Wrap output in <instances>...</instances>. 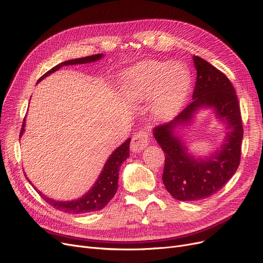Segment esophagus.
<instances>
[{
  "label": "esophagus",
  "mask_w": 263,
  "mask_h": 263,
  "mask_svg": "<svg viewBox=\"0 0 263 263\" xmlns=\"http://www.w3.org/2000/svg\"><path fill=\"white\" fill-rule=\"evenodd\" d=\"M148 142H149V140H148L147 132L140 131L132 138V141L130 144V149L132 153H141L144 148L147 147Z\"/></svg>",
  "instance_id": "obj_1"
}]
</instances>
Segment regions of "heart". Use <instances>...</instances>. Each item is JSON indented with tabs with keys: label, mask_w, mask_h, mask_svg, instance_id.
<instances>
[{
	"label": "heart",
	"mask_w": 263,
	"mask_h": 263,
	"mask_svg": "<svg viewBox=\"0 0 263 263\" xmlns=\"http://www.w3.org/2000/svg\"><path fill=\"white\" fill-rule=\"evenodd\" d=\"M191 75L180 63L144 61L127 73L124 88L138 100L153 98V112L158 118L172 116L185 103Z\"/></svg>",
	"instance_id": "b5f03b06"
}]
</instances>
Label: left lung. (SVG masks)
Listing matches in <instances>:
<instances>
[{
    "label": "left lung",
    "instance_id": "8db88e82",
    "mask_svg": "<svg viewBox=\"0 0 263 263\" xmlns=\"http://www.w3.org/2000/svg\"><path fill=\"white\" fill-rule=\"evenodd\" d=\"M192 58L197 70L192 102L172 121L153 129L165 156L163 184L178 201H198L221 189L238 167L243 140L241 110L229 78L200 57ZM204 108H213L216 117L226 122L228 131L217 151L197 158L187 152L176 130L189 125L195 114Z\"/></svg>",
    "mask_w": 263,
    "mask_h": 263
}]
</instances>
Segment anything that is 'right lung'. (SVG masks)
<instances>
[{
  "label": "right lung",
  "instance_id": "obj_1",
  "mask_svg": "<svg viewBox=\"0 0 263 263\" xmlns=\"http://www.w3.org/2000/svg\"><path fill=\"white\" fill-rule=\"evenodd\" d=\"M103 53H98L93 55H88L85 58H78V59H72L67 60L64 62H61L60 64L55 65L49 70L47 73H45L40 79V83L42 79L47 77L51 73H54L58 71L59 68L63 65H73V64H84V63H91L100 60L103 58ZM25 127H26V118L24 119V123H22V128L20 131V138L21 135L25 133ZM131 139H128L123 144H121L118 148L112 152V154L107 159L106 163L103 166V170L92 186L86 195H84L82 198L72 201H55L53 199H50L46 197L41 191H39L36 188V191L40 193V196L46 201L48 204H50L52 208L62 211L64 213L70 214H85L89 212L100 211L106 206V204L115 196V193L118 189V174H119V166L122 164L124 160L129 158V146H130ZM29 180V178L27 177ZM30 181V180H29ZM31 182V181H30Z\"/></svg>",
  "mask_w": 263,
  "mask_h": 263
}]
</instances>
